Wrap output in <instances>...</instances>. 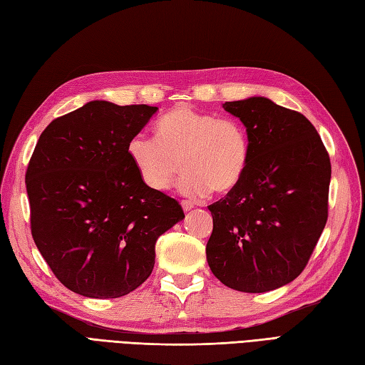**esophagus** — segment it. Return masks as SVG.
<instances>
[{"label": "esophagus", "instance_id": "34e87169", "mask_svg": "<svg viewBox=\"0 0 365 365\" xmlns=\"http://www.w3.org/2000/svg\"><path fill=\"white\" fill-rule=\"evenodd\" d=\"M182 208L185 211H190L191 208H194V203L191 200H182Z\"/></svg>", "mask_w": 365, "mask_h": 365}]
</instances>
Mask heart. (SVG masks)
<instances>
[{
	"instance_id": "obj_1",
	"label": "heart",
	"mask_w": 365,
	"mask_h": 365,
	"mask_svg": "<svg viewBox=\"0 0 365 365\" xmlns=\"http://www.w3.org/2000/svg\"><path fill=\"white\" fill-rule=\"evenodd\" d=\"M157 138L138 133L127 143V154L143 183L165 191L179 174V190L203 196L210 190L225 194L240 185L250 163V140L236 120L179 104L155 124Z\"/></svg>"
}]
</instances>
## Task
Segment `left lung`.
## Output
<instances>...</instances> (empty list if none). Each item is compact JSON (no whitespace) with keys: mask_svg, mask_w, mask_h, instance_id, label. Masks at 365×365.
I'll return each mask as SVG.
<instances>
[{"mask_svg":"<svg viewBox=\"0 0 365 365\" xmlns=\"http://www.w3.org/2000/svg\"><path fill=\"white\" fill-rule=\"evenodd\" d=\"M250 140L240 185L211 203L207 261L219 282L267 292L297 278L328 219L329 155L302 113L262 96L222 104Z\"/></svg>","mask_w":365,"mask_h":365,"instance_id":"8db88e82","label":"left lung"}]
</instances>
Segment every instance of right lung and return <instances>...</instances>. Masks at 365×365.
<instances>
[{
  "mask_svg": "<svg viewBox=\"0 0 365 365\" xmlns=\"http://www.w3.org/2000/svg\"><path fill=\"white\" fill-rule=\"evenodd\" d=\"M157 110L91 101L49 123L29 160L34 242L83 297L137 289L154 269L158 236L185 217L179 202L143 183L127 154Z\"/></svg>",
  "mask_w": 365,
  "mask_h": 365,
  "instance_id": "add662e5",
  "label": "right lung"
}]
</instances>
